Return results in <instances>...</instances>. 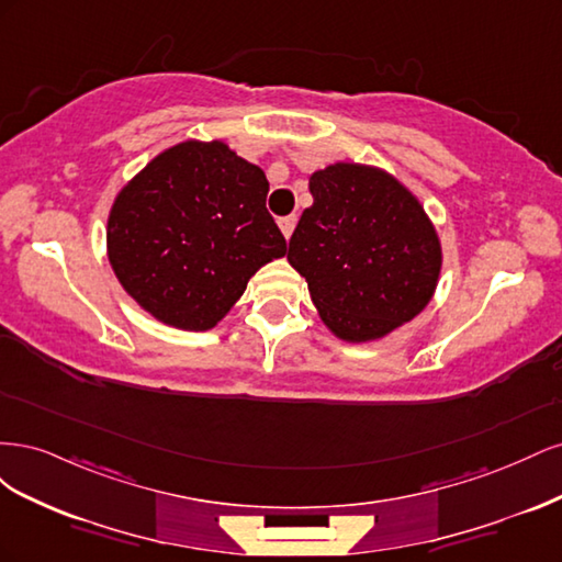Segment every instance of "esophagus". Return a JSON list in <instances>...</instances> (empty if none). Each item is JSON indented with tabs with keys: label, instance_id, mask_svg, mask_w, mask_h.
Listing matches in <instances>:
<instances>
[{
	"label": "esophagus",
	"instance_id": "1",
	"mask_svg": "<svg viewBox=\"0 0 562 562\" xmlns=\"http://www.w3.org/2000/svg\"><path fill=\"white\" fill-rule=\"evenodd\" d=\"M295 225H297V217H295V215H288V217H281V220H279V227H281L285 239H291V234H293Z\"/></svg>",
	"mask_w": 562,
	"mask_h": 562
}]
</instances>
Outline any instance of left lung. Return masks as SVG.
Returning <instances> with one entry per match:
<instances>
[{
    "instance_id": "1",
    "label": "left lung",
    "mask_w": 562,
    "mask_h": 562,
    "mask_svg": "<svg viewBox=\"0 0 562 562\" xmlns=\"http://www.w3.org/2000/svg\"><path fill=\"white\" fill-rule=\"evenodd\" d=\"M310 192L288 262L307 281L321 321L345 342H370L413 321L443 265L419 199L382 168L347 161L312 173Z\"/></svg>"
}]
</instances>
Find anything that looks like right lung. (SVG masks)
I'll use <instances>...</instances> for the list:
<instances>
[{
  "label": "right lung",
  "mask_w": 562,
  "mask_h": 562,
  "mask_svg": "<svg viewBox=\"0 0 562 562\" xmlns=\"http://www.w3.org/2000/svg\"><path fill=\"white\" fill-rule=\"evenodd\" d=\"M269 182L223 140L164 149L116 194L108 258L124 291L157 321L211 330L285 239L267 213Z\"/></svg>",
  "instance_id": "right-lung-1"
}]
</instances>
